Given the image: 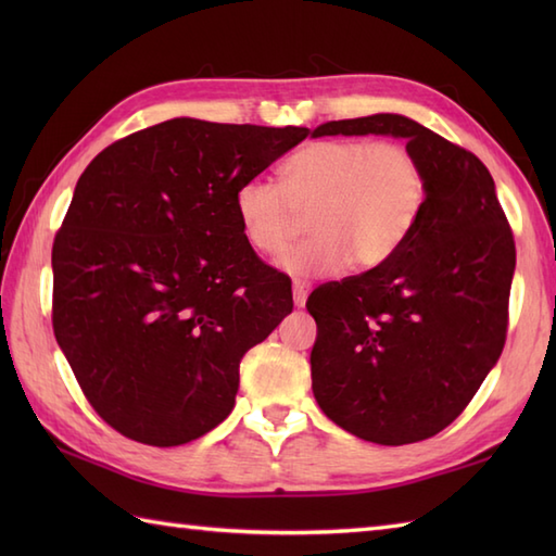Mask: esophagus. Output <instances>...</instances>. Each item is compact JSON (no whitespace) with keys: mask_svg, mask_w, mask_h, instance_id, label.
<instances>
[{"mask_svg":"<svg viewBox=\"0 0 556 556\" xmlns=\"http://www.w3.org/2000/svg\"><path fill=\"white\" fill-rule=\"evenodd\" d=\"M308 291H311L308 281H301V279L293 281V303H296L299 308H303V305H305V299H308Z\"/></svg>","mask_w":556,"mask_h":556,"instance_id":"esophagus-1","label":"esophagus"}]
</instances>
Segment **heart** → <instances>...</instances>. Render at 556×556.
<instances>
[{"instance_id": "obj_1", "label": "heart", "mask_w": 556, "mask_h": 556, "mask_svg": "<svg viewBox=\"0 0 556 556\" xmlns=\"http://www.w3.org/2000/svg\"><path fill=\"white\" fill-rule=\"evenodd\" d=\"M428 198V174L404 143L365 138L313 140L285 162L281 184L251 176L233 195L245 241L277 257L311 215L308 241L293 248L285 267L293 275H325L349 265H384L404 241Z\"/></svg>"}]
</instances>
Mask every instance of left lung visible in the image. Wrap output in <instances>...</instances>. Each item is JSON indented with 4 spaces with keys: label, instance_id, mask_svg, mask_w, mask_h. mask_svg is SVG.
Returning <instances> with one entry per match:
<instances>
[{
    "label": "left lung",
    "instance_id": "1",
    "mask_svg": "<svg viewBox=\"0 0 556 556\" xmlns=\"http://www.w3.org/2000/svg\"><path fill=\"white\" fill-rule=\"evenodd\" d=\"M396 136L428 198L384 265L315 289L313 394L339 428L401 446L452 425L502 356L516 245L492 174L473 152L401 114L317 126L313 136Z\"/></svg>",
    "mask_w": 556,
    "mask_h": 556
}]
</instances>
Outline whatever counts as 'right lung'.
Wrapping results in <instances>:
<instances>
[{
	"label": "right lung",
	"mask_w": 556,
	"mask_h": 556,
	"mask_svg": "<svg viewBox=\"0 0 556 556\" xmlns=\"http://www.w3.org/2000/svg\"><path fill=\"white\" fill-rule=\"evenodd\" d=\"M308 128L169 119L92 160L52 245L56 344L98 416L179 446L229 416L239 365L293 308L233 195Z\"/></svg>",
	"instance_id": "1"
}]
</instances>
